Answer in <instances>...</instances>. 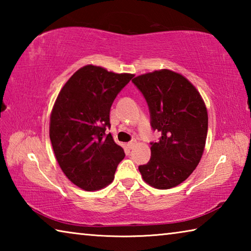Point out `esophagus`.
Instances as JSON below:
<instances>
[{
  "instance_id": "34e87169",
  "label": "esophagus",
  "mask_w": 251,
  "mask_h": 251,
  "mask_svg": "<svg viewBox=\"0 0 251 251\" xmlns=\"http://www.w3.org/2000/svg\"><path fill=\"white\" fill-rule=\"evenodd\" d=\"M135 145H136L135 142H130V143L127 144V146H128V148H130V150H133V148L135 147Z\"/></svg>"
}]
</instances>
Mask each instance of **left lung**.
<instances>
[{"label": "left lung", "mask_w": 251, "mask_h": 251, "mask_svg": "<svg viewBox=\"0 0 251 251\" xmlns=\"http://www.w3.org/2000/svg\"><path fill=\"white\" fill-rule=\"evenodd\" d=\"M150 106L151 127L161 133L151 156L138 169L148 185L169 189L185 181L205 151L208 113L197 88L176 72L163 69L131 80Z\"/></svg>", "instance_id": "1"}]
</instances>
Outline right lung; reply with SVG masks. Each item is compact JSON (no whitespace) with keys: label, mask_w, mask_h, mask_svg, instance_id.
<instances>
[{"label":"right lung","mask_w":251,"mask_h":251,"mask_svg":"<svg viewBox=\"0 0 251 251\" xmlns=\"http://www.w3.org/2000/svg\"><path fill=\"white\" fill-rule=\"evenodd\" d=\"M134 74L85 65L71 76L50 112V138L65 176L79 188L95 192L114 180L124 150L105 135L115 97Z\"/></svg>","instance_id":"1"}]
</instances>
